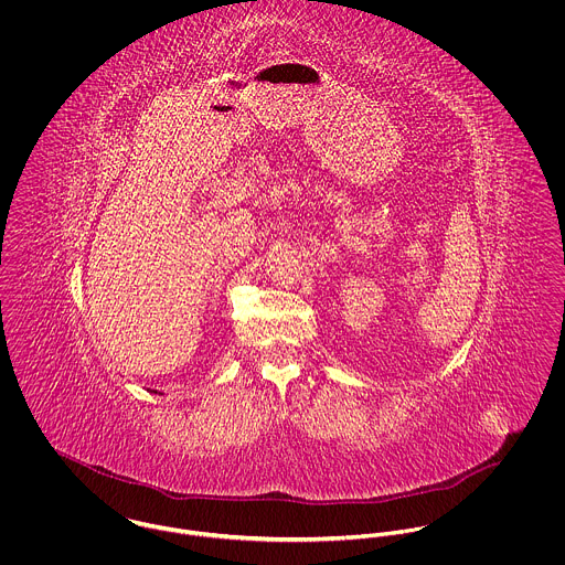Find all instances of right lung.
Wrapping results in <instances>:
<instances>
[{"label":"right lung","mask_w":565,"mask_h":565,"mask_svg":"<svg viewBox=\"0 0 565 565\" xmlns=\"http://www.w3.org/2000/svg\"><path fill=\"white\" fill-rule=\"evenodd\" d=\"M154 394H157V392H154Z\"/></svg>","instance_id":"obj_1"}]
</instances>
